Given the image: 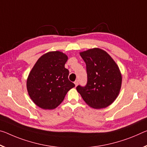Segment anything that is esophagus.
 Returning a JSON list of instances; mask_svg holds the SVG:
<instances>
[{"instance_id": "esophagus-1", "label": "esophagus", "mask_w": 147, "mask_h": 147, "mask_svg": "<svg viewBox=\"0 0 147 147\" xmlns=\"http://www.w3.org/2000/svg\"><path fill=\"white\" fill-rule=\"evenodd\" d=\"M78 84V80L74 81V84H75V86H77Z\"/></svg>"}]
</instances>
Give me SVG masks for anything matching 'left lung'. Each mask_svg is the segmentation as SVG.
<instances>
[{
  "label": "left lung",
  "mask_w": 147,
  "mask_h": 147,
  "mask_svg": "<svg viewBox=\"0 0 147 147\" xmlns=\"http://www.w3.org/2000/svg\"><path fill=\"white\" fill-rule=\"evenodd\" d=\"M86 63L87 84L78 85L76 90L86 103L94 109L110 105L119 94L122 75L115 61L99 48L90 49L80 53Z\"/></svg>",
  "instance_id": "left-lung-1"
}]
</instances>
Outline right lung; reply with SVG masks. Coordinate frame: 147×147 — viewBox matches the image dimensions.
I'll return each instance as SVG.
<instances>
[{"label":"right lung","mask_w":147,"mask_h":147,"mask_svg":"<svg viewBox=\"0 0 147 147\" xmlns=\"http://www.w3.org/2000/svg\"><path fill=\"white\" fill-rule=\"evenodd\" d=\"M68 57L59 51L50 52L39 58L27 80V92L32 101L43 109H53L63 101L75 85L69 80L65 68Z\"/></svg>","instance_id":"obj_1"}]
</instances>
